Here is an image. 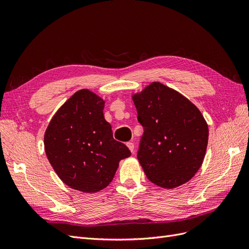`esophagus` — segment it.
Wrapping results in <instances>:
<instances>
[{"label":"esophagus","instance_id":"obj_1","mask_svg":"<svg viewBox=\"0 0 249 249\" xmlns=\"http://www.w3.org/2000/svg\"><path fill=\"white\" fill-rule=\"evenodd\" d=\"M126 146H127V147H129V149L131 150V152H132V153H134V147H135V146H134V143H133V141H130V142H127V143H126Z\"/></svg>","mask_w":249,"mask_h":249}]
</instances>
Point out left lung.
I'll return each instance as SVG.
<instances>
[{"label": "left lung", "mask_w": 249, "mask_h": 249, "mask_svg": "<svg viewBox=\"0 0 249 249\" xmlns=\"http://www.w3.org/2000/svg\"><path fill=\"white\" fill-rule=\"evenodd\" d=\"M133 101L143 126L137 158L147 178L167 189L188 182L201 166L208 145L209 129L200 111L159 82Z\"/></svg>", "instance_id": "obj_1"}]
</instances>
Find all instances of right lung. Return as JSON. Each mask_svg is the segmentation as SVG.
<instances>
[{"label": "right lung", "mask_w": 249, "mask_h": 249, "mask_svg": "<svg viewBox=\"0 0 249 249\" xmlns=\"http://www.w3.org/2000/svg\"><path fill=\"white\" fill-rule=\"evenodd\" d=\"M104 105L88 89L79 90L57 111L44 134L53 168L64 184L82 192L106 188L119 161L131 156L126 145L113 138Z\"/></svg>", "instance_id": "add662e5"}]
</instances>
